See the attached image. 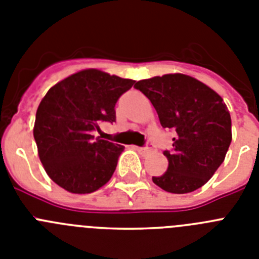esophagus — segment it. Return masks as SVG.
<instances>
[{
	"label": "esophagus",
	"instance_id": "esophagus-1",
	"mask_svg": "<svg viewBox=\"0 0 259 259\" xmlns=\"http://www.w3.org/2000/svg\"><path fill=\"white\" fill-rule=\"evenodd\" d=\"M135 149H136L139 153H141V154H145V153L152 152V146L146 145V146H143V148H141V146H135Z\"/></svg>",
	"mask_w": 259,
	"mask_h": 259
}]
</instances>
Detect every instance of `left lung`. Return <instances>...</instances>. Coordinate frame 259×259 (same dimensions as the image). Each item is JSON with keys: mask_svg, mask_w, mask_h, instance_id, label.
<instances>
[{"mask_svg": "<svg viewBox=\"0 0 259 259\" xmlns=\"http://www.w3.org/2000/svg\"><path fill=\"white\" fill-rule=\"evenodd\" d=\"M135 88L149 98L163 128L176 132L164 150L168 168L153 183L170 193L201 188L223 163L232 140L231 115L223 98L194 77L167 74L140 80Z\"/></svg>", "mask_w": 259, "mask_h": 259, "instance_id": "obj_1", "label": "left lung"}]
</instances>
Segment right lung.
Here are the masks:
<instances>
[{
    "label": "right lung",
    "mask_w": 259,
    "mask_h": 259,
    "mask_svg": "<svg viewBox=\"0 0 259 259\" xmlns=\"http://www.w3.org/2000/svg\"><path fill=\"white\" fill-rule=\"evenodd\" d=\"M89 68L48 91L36 113L33 137L40 161L53 182L71 193H92L106 184L124 146L95 139L100 123L115 122V104L134 85Z\"/></svg>",
    "instance_id": "add662e5"
}]
</instances>
